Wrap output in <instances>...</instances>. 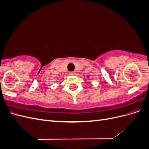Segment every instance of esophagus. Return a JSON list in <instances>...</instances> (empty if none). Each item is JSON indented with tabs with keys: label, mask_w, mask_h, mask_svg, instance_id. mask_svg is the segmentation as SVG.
Instances as JSON below:
<instances>
[{
	"label": "esophagus",
	"mask_w": 149,
	"mask_h": 149,
	"mask_svg": "<svg viewBox=\"0 0 149 149\" xmlns=\"http://www.w3.org/2000/svg\"><path fill=\"white\" fill-rule=\"evenodd\" d=\"M69 73H70V75H74V74H75V73H74V71H70Z\"/></svg>",
	"instance_id": "34e87169"
}]
</instances>
